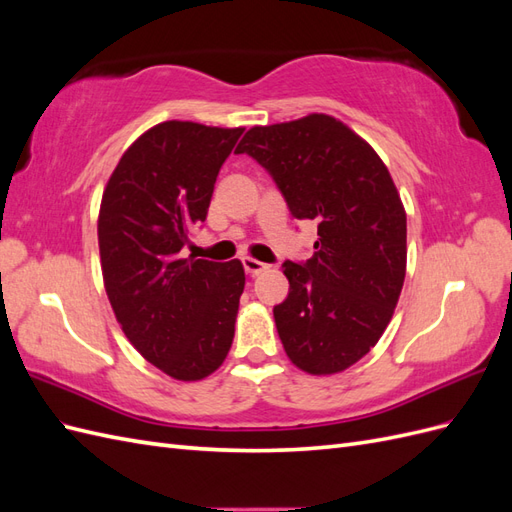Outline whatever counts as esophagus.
I'll return each mask as SVG.
<instances>
[{
  "instance_id": "1",
  "label": "esophagus",
  "mask_w": 512,
  "mask_h": 512,
  "mask_svg": "<svg viewBox=\"0 0 512 512\" xmlns=\"http://www.w3.org/2000/svg\"><path fill=\"white\" fill-rule=\"evenodd\" d=\"M243 267H245V271L250 273V275H258V273H262V271L267 269L265 262H260V260L252 258V256H245L243 258Z\"/></svg>"
}]
</instances>
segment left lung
Returning a JSON list of instances; mask_svg holds the SVG:
<instances>
[{
	"label": "left lung",
	"mask_w": 512,
	"mask_h": 512,
	"mask_svg": "<svg viewBox=\"0 0 512 512\" xmlns=\"http://www.w3.org/2000/svg\"><path fill=\"white\" fill-rule=\"evenodd\" d=\"M235 153L269 170L294 218L318 224L314 256L282 265L290 292L273 318L292 365L339 374L378 344L406 280V209L389 168L324 113L254 126Z\"/></svg>",
	"instance_id": "8db88e82"
}]
</instances>
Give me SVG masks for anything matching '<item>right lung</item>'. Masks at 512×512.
Here are the masks:
<instances>
[{
	"instance_id": "right-lung-1",
	"label": "right lung",
	"mask_w": 512,
	"mask_h": 512,
	"mask_svg": "<svg viewBox=\"0 0 512 512\" xmlns=\"http://www.w3.org/2000/svg\"><path fill=\"white\" fill-rule=\"evenodd\" d=\"M243 128L162 121L123 151L98 213L106 297L128 342L166 376H211L235 337L241 260L181 258Z\"/></svg>"
}]
</instances>
